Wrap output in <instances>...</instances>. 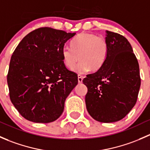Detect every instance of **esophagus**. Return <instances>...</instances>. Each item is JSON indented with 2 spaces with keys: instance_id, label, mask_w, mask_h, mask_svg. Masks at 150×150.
I'll return each instance as SVG.
<instances>
[{
  "instance_id": "1",
  "label": "esophagus",
  "mask_w": 150,
  "mask_h": 150,
  "mask_svg": "<svg viewBox=\"0 0 150 150\" xmlns=\"http://www.w3.org/2000/svg\"><path fill=\"white\" fill-rule=\"evenodd\" d=\"M78 83H81L83 82V77L82 75H78Z\"/></svg>"
}]
</instances>
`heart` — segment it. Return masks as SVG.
Returning <instances> with one entry per match:
<instances>
[{
	"label": "heart",
	"instance_id": "b5f03b06",
	"mask_svg": "<svg viewBox=\"0 0 150 150\" xmlns=\"http://www.w3.org/2000/svg\"><path fill=\"white\" fill-rule=\"evenodd\" d=\"M70 46H64L62 49L63 64L67 69H72L81 61L75 69L79 74H83L90 69L93 72L99 70L105 62L108 54L106 39L93 33L78 35L71 41Z\"/></svg>",
	"mask_w": 150,
	"mask_h": 150
}]
</instances>
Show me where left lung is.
I'll use <instances>...</instances> for the list:
<instances>
[{
  "instance_id": "1",
  "label": "left lung",
  "mask_w": 150,
  "mask_h": 150,
  "mask_svg": "<svg viewBox=\"0 0 150 150\" xmlns=\"http://www.w3.org/2000/svg\"><path fill=\"white\" fill-rule=\"evenodd\" d=\"M108 54L101 69L86 75V108L94 120L118 121L137 103L141 86L139 66L132 47L124 36L106 31Z\"/></svg>"
}]
</instances>
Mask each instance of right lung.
I'll return each instance as SVG.
<instances>
[{"label": "right lung", "instance_id": "obj_1", "mask_svg": "<svg viewBox=\"0 0 150 150\" xmlns=\"http://www.w3.org/2000/svg\"><path fill=\"white\" fill-rule=\"evenodd\" d=\"M75 35L47 27L38 28L13 51L7 75L9 96L27 120L47 123L62 114L66 98L78 80L63 64L61 51Z\"/></svg>", "mask_w": 150, "mask_h": 150}]
</instances>
